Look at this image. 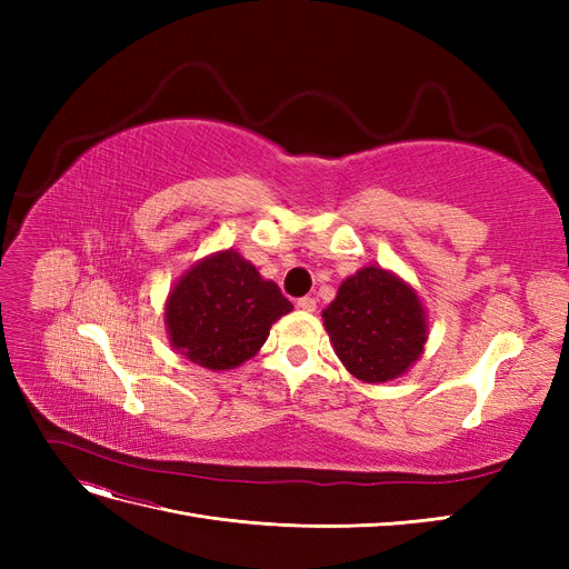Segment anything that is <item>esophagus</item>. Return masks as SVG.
Returning <instances> with one entry per match:
<instances>
[{
    "mask_svg": "<svg viewBox=\"0 0 569 569\" xmlns=\"http://www.w3.org/2000/svg\"><path fill=\"white\" fill-rule=\"evenodd\" d=\"M297 306L301 308V311H306V313H313L316 311V299L313 297H301L297 301Z\"/></svg>",
    "mask_w": 569,
    "mask_h": 569,
    "instance_id": "obj_1",
    "label": "esophagus"
}]
</instances>
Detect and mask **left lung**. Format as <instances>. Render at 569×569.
Instances as JSON below:
<instances>
[{
  "label": "left lung",
  "mask_w": 569,
  "mask_h": 569,
  "mask_svg": "<svg viewBox=\"0 0 569 569\" xmlns=\"http://www.w3.org/2000/svg\"><path fill=\"white\" fill-rule=\"evenodd\" d=\"M322 318L343 368L368 385L401 377L422 356L427 341L416 289L377 266L343 280Z\"/></svg>",
  "instance_id": "obj_1"
}]
</instances>
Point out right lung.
<instances>
[{
    "instance_id": "obj_1",
    "label": "right lung",
    "mask_w": 569,
    "mask_h": 569,
    "mask_svg": "<svg viewBox=\"0 0 569 569\" xmlns=\"http://www.w3.org/2000/svg\"><path fill=\"white\" fill-rule=\"evenodd\" d=\"M291 308L278 284L228 249L203 258L176 282L166 301V327L173 349L220 372L256 356L272 322Z\"/></svg>"
}]
</instances>
